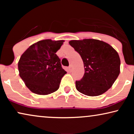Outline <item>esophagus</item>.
I'll return each instance as SVG.
<instances>
[{
  "instance_id": "esophagus-1",
  "label": "esophagus",
  "mask_w": 134,
  "mask_h": 134,
  "mask_svg": "<svg viewBox=\"0 0 134 134\" xmlns=\"http://www.w3.org/2000/svg\"><path fill=\"white\" fill-rule=\"evenodd\" d=\"M68 69H69V71L71 72V71H72V66H71V65L69 66L68 67Z\"/></svg>"
}]
</instances>
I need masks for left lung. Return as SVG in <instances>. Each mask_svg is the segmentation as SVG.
Segmentation results:
<instances>
[{"label": "left lung", "mask_w": 134, "mask_h": 134, "mask_svg": "<svg viewBox=\"0 0 134 134\" xmlns=\"http://www.w3.org/2000/svg\"><path fill=\"white\" fill-rule=\"evenodd\" d=\"M69 43L80 54L85 69L83 77L76 81L77 91L90 96L107 91L120 72L118 52L109 44L98 40H72Z\"/></svg>", "instance_id": "left-lung-1"}]
</instances>
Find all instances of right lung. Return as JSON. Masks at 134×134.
Instances as JSON below:
<instances>
[{
    "label": "right lung",
    "mask_w": 134,
    "mask_h": 134,
    "mask_svg": "<svg viewBox=\"0 0 134 134\" xmlns=\"http://www.w3.org/2000/svg\"><path fill=\"white\" fill-rule=\"evenodd\" d=\"M63 42L42 40L30 46L21 55L18 62L19 76L33 93L46 95L59 88L66 72L56 52Z\"/></svg>",
    "instance_id": "obj_1"
}]
</instances>
